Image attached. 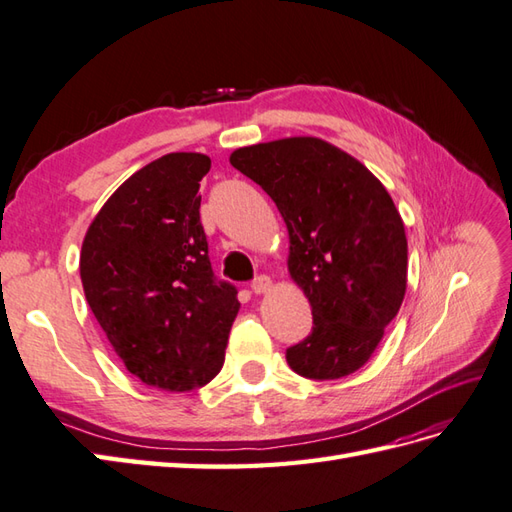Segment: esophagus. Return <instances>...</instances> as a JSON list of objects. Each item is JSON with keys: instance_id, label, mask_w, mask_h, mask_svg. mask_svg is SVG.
I'll list each match as a JSON object with an SVG mask.
<instances>
[{"instance_id": "1", "label": "esophagus", "mask_w": 512, "mask_h": 512, "mask_svg": "<svg viewBox=\"0 0 512 512\" xmlns=\"http://www.w3.org/2000/svg\"><path fill=\"white\" fill-rule=\"evenodd\" d=\"M270 288H272V281H270V277H266V275H259V277L253 279V283H251V290H253L255 294H266V292H270Z\"/></svg>"}]
</instances>
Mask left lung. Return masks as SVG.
I'll list each match as a JSON object with an SVG mask.
<instances>
[{"label": "left lung", "instance_id": "left-lung-1", "mask_svg": "<svg viewBox=\"0 0 512 512\" xmlns=\"http://www.w3.org/2000/svg\"><path fill=\"white\" fill-rule=\"evenodd\" d=\"M231 165L275 200L290 233L288 270L312 305V334L285 360L320 382L355 373L406 294L408 240L395 202L358 159L316 137L240 148Z\"/></svg>", "mask_w": 512, "mask_h": 512}]
</instances>
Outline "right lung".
I'll list each match as a JSON object with an SVG mask.
<instances>
[{
  "label": "right lung",
  "mask_w": 512,
  "mask_h": 512,
  "mask_svg": "<svg viewBox=\"0 0 512 512\" xmlns=\"http://www.w3.org/2000/svg\"><path fill=\"white\" fill-rule=\"evenodd\" d=\"M207 154L172 152L124 181L91 222L80 251L87 303L124 366L152 388L187 392L224 364L240 310L216 279L200 224Z\"/></svg>",
  "instance_id": "obj_1"
}]
</instances>
